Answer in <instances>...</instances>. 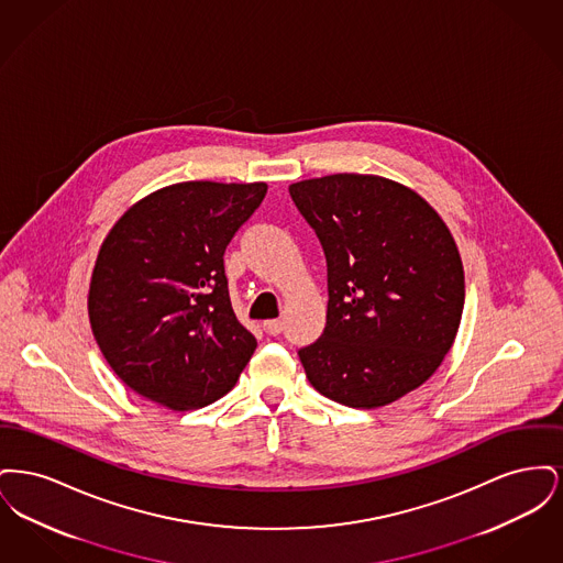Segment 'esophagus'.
Instances as JSON below:
<instances>
[{"label":"esophagus","mask_w":563,"mask_h":563,"mask_svg":"<svg viewBox=\"0 0 563 563\" xmlns=\"http://www.w3.org/2000/svg\"><path fill=\"white\" fill-rule=\"evenodd\" d=\"M283 327H285V322L280 321V319L264 321V331H266L268 335H278V333L283 331Z\"/></svg>","instance_id":"obj_1"}]
</instances>
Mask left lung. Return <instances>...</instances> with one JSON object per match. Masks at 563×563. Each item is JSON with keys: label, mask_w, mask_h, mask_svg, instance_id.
<instances>
[{"label": "left lung", "mask_w": 563, "mask_h": 563, "mask_svg": "<svg viewBox=\"0 0 563 563\" xmlns=\"http://www.w3.org/2000/svg\"><path fill=\"white\" fill-rule=\"evenodd\" d=\"M327 260V324L299 350L310 384L331 401L375 409L437 372L464 308L454 236L413 189L340 173L289 186Z\"/></svg>", "instance_id": "left-lung-1"}]
</instances>
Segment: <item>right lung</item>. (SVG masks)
Instances as JSON below:
<instances>
[{"instance_id":"obj_1","label":"right lung","mask_w":563,"mask_h":563,"mask_svg":"<svg viewBox=\"0 0 563 563\" xmlns=\"http://www.w3.org/2000/svg\"><path fill=\"white\" fill-rule=\"evenodd\" d=\"M266 184L186 181L133 205L92 269L88 317L109 367L173 411L230 393L257 349L228 294L225 246Z\"/></svg>"}]
</instances>
